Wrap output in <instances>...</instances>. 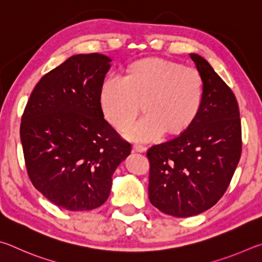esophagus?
I'll return each mask as SVG.
<instances>
[{"mask_svg": "<svg viewBox=\"0 0 262 262\" xmlns=\"http://www.w3.org/2000/svg\"><path fill=\"white\" fill-rule=\"evenodd\" d=\"M134 152H137V153H144L146 152V147H144V146L141 145H138V144H135L134 145Z\"/></svg>", "mask_w": 262, "mask_h": 262, "instance_id": "1", "label": "esophagus"}]
</instances>
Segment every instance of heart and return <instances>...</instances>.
I'll use <instances>...</instances> for the list:
<instances>
[{"label": "heart", "instance_id": "obj_1", "mask_svg": "<svg viewBox=\"0 0 262 262\" xmlns=\"http://www.w3.org/2000/svg\"><path fill=\"white\" fill-rule=\"evenodd\" d=\"M204 81L192 68L162 57H146L127 67L123 80L110 78L100 90V104L107 121L135 141H152L166 134L182 135L198 117L204 101Z\"/></svg>", "mask_w": 262, "mask_h": 262}]
</instances>
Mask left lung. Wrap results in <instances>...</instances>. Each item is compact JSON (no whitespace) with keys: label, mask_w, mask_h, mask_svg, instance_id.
<instances>
[{"label":"left lung","mask_w":262,"mask_h":262,"mask_svg":"<svg viewBox=\"0 0 262 262\" xmlns=\"http://www.w3.org/2000/svg\"><path fill=\"white\" fill-rule=\"evenodd\" d=\"M190 57L204 81L198 117L182 135L147 150L150 204L176 217L213 207L230 184L242 153L235 94L204 57Z\"/></svg>","instance_id":"8db88e82"}]
</instances>
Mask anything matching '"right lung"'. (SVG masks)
<instances>
[{
    "mask_svg": "<svg viewBox=\"0 0 262 262\" xmlns=\"http://www.w3.org/2000/svg\"><path fill=\"white\" fill-rule=\"evenodd\" d=\"M102 54H78L41 78L27 102L20 140L34 187L58 207L82 212L108 199L113 173L131 153L104 119Z\"/></svg>",
    "mask_w": 262,
    "mask_h": 262,
    "instance_id": "right-lung-1",
    "label": "right lung"
}]
</instances>
